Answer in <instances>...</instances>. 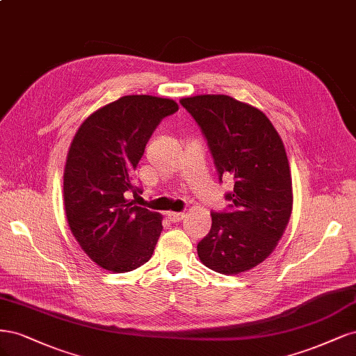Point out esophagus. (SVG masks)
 Wrapping results in <instances>:
<instances>
[{
    "mask_svg": "<svg viewBox=\"0 0 356 356\" xmlns=\"http://www.w3.org/2000/svg\"><path fill=\"white\" fill-rule=\"evenodd\" d=\"M168 219L170 222H181L183 219H185V213H168Z\"/></svg>",
    "mask_w": 356,
    "mask_h": 356,
    "instance_id": "34e87169",
    "label": "esophagus"
}]
</instances>
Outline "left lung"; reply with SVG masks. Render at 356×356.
Returning a JSON list of instances; mask_svg holds the SVG:
<instances>
[{
    "mask_svg": "<svg viewBox=\"0 0 356 356\" xmlns=\"http://www.w3.org/2000/svg\"><path fill=\"white\" fill-rule=\"evenodd\" d=\"M180 105L200 125L219 180H234L227 210L211 213L210 232L198 243L200 260L225 275L250 270L275 250L291 216L284 143L265 113L231 96L201 95Z\"/></svg>",
    "mask_w": 356,
    "mask_h": 356,
    "instance_id": "1",
    "label": "left lung"
}]
</instances>
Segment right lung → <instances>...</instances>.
I'll return each mask as SVG.
<instances>
[{
	"mask_svg": "<svg viewBox=\"0 0 356 356\" xmlns=\"http://www.w3.org/2000/svg\"><path fill=\"white\" fill-rule=\"evenodd\" d=\"M175 100L133 95L96 111L81 124L63 173L65 213L86 254L103 269L130 272L152 257L163 216L130 201L142 193L133 173L145 146Z\"/></svg>",
	"mask_w": 356,
	"mask_h": 356,
	"instance_id": "add662e5",
	"label": "right lung"
}]
</instances>
